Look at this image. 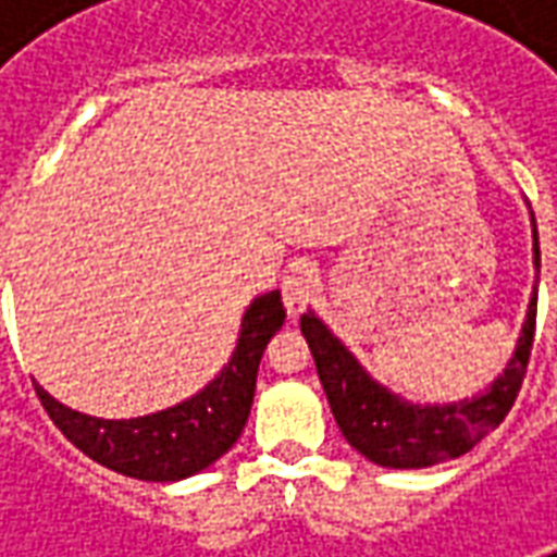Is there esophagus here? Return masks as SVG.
Masks as SVG:
<instances>
[{
	"instance_id": "34e87169",
	"label": "esophagus",
	"mask_w": 557,
	"mask_h": 557,
	"mask_svg": "<svg viewBox=\"0 0 557 557\" xmlns=\"http://www.w3.org/2000/svg\"><path fill=\"white\" fill-rule=\"evenodd\" d=\"M315 286H319V274L310 262H295L283 277V304L289 315H298L307 307V301L313 298Z\"/></svg>"
}]
</instances>
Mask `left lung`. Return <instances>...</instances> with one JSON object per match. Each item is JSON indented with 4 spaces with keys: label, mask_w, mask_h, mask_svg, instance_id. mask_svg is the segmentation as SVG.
<instances>
[{
    "label": "left lung",
    "mask_w": 557,
    "mask_h": 557,
    "mask_svg": "<svg viewBox=\"0 0 557 557\" xmlns=\"http://www.w3.org/2000/svg\"><path fill=\"white\" fill-rule=\"evenodd\" d=\"M531 238H534V271H540L534 214H531ZM534 319H537V286L531 292L513 358L483 391L456 403H411L382 382H375L313 310L301 315V334L313 351L315 373L325 387L327 406L334 411V420L346 435V442L382 468H430L478 447L507 418V411L513 409L531 358Z\"/></svg>",
    "instance_id": "obj_1"
}]
</instances>
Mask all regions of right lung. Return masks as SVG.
I'll use <instances>...</instances> for the list:
<instances>
[{"mask_svg":"<svg viewBox=\"0 0 557 557\" xmlns=\"http://www.w3.org/2000/svg\"><path fill=\"white\" fill-rule=\"evenodd\" d=\"M286 322L280 289L250 301L232 358L194 397L143 418L107 420L62 406L41 385L38 399L67 442L110 471L148 483L194 478L238 442L250 418L262 351Z\"/></svg>","mask_w":557,"mask_h":557,"instance_id":"obj_1","label":"right lung"}]
</instances>
